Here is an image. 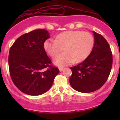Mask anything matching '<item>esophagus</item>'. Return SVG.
<instances>
[{
    "label": "esophagus",
    "instance_id": "1",
    "mask_svg": "<svg viewBox=\"0 0 120 120\" xmlns=\"http://www.w3.org/2000/svg\"><path fill=\"white\" fill-rule=\"evenodd\" d=\"M64 68H63V67H59V70L60 71H62L64 70Z\"/></svg>",
    "mask_w": 120,
    "mask_h": 120
}]
</instances>
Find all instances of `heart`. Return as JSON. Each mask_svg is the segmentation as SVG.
<instances>
[{
	"instance_id": "b5f03b06",
	"label": "heart",
	"mask_w": 120,
	"mask_h": 120,
	"mask_svg": "<svg viewBox=\"0 0 120 120\" xmlns=\"http://www.w3.org/2000/svg\"><path fill=\"white\" fill-rule=\"evenodd\" d=\"M94 44V37L88 32L74 30L60 33L56 40L50 38L45 41L44 48L52 57L64 50L65 52L57 55L54 63L58 66H65L76 61H84L91 52Z\"/></svg>"
}]
</instances>
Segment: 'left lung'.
<instances>
[{
    "mask_svg": "<svg viewBox=\"0 0 120 120\" xmlns=\"http://www.w3.org/2000/svg\"><path fill=\"white\" fill-rule=\"evenodd\" d=\"M94 44L88 58L71 67V87L83 93L94 92L102 86L108 79L112 66V54L106 39L93 31Z\"/></svg>",
    "mask_w": 120,
    "mask_h": 120,
    "instance_id": "8db88e82",
    "label": "left lung"
}]
</instances>
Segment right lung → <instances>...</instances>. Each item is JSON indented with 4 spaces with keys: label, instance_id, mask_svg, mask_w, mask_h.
<instances>
[{
    "label": "right lung",
    "instance_id": "add662e5",
    "mask_svg": "<svg viewBox=\"0 0 120 120\" xmlns=\"http://www.w3.org/2000/svg\"><path fill=\"white\" fill-rule=\"evenodd\" d=\"M49 38L47 30L36 29L22 35L11 47L8 57L11 77L24 94L39 96L45 93L59 73L44 50V42Z\"/></svg>",
    "mask_w": 120,
    "mask_h": 120
}]
</instances>
